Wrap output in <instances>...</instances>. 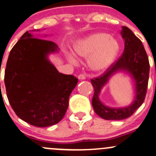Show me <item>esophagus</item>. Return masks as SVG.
I'll return each mask as SVG.
<instances>
[{
	"label": "esophagus",
	"mask_w": 156,
	"mask_h": 156,
	"mask_svg": "<svg viewBox=\"0 0 156 156\" xmlns=\"http://www.w3.org/2000/svg\"><path fill=\"white\" fill-rule=\"evenodd\" d=\"M85 76L84 74H80L78 76V79L80 80H85Z\"/></svg>",
	"instance_id": "obj_1"
}]
</instances>
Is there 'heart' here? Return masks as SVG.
I'll return each mask as SVG.
<instances>
[{"mask_svg": "<svg viewBox=\"0 0 156 156\" xmlns=\"http://www.w3.org/2000/svg\"><path fill=\"white\" fill-rule=\"evenodd\" d=\"M119 51L118 42L109 34L96 33L80 40L74 46V54L76 57L87 58L90 70L95 73L105 71L113 63ZM71 63L76 60L71 54L67 55Z\"/></svg>", "mask_w": 156, "mask_h": 156, "instance_id": "heart-1", "label": "heart"}]
</instances>
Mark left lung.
Returning a JSON list of instances; mask_svg holds the SVG:
<instances>
[{"label":"left lung","instance_id":"left-lung-1","mask_svg":"<svg viewBox=\"0 0 156 156\" xmlns=\"http://www.w3.org/2000/svg\"><path fill=\"white\" fill-rule=\"evenodd\" d=\"M120 34L125 41L123 54L101 76L91 80V83L94 87L92 99L93 109L101 118L109 120H123L133 114L143 104L149 80V60L142 41L126 26L122 27ZM120 71H125L134 79L136 94L133 104L128 107L112 108L104 105L100 101L99 95L101 89L111 76Z\"/></svg>","mask_w":156,"mask_h":156}]
</instances>
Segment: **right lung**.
Instances as JSON below:
<instances>
[{
	"instance_id": "1",
	"label": "right lung",
	"mask_w": 156,
	"mask_h": 156,
	"mask_svg": "<svg viewBox=\"0 0 156 156\" xmlns=\"http://www.w3.org/2000/svg\"><path fill=\"white\" fill-rule=\"evenodd\" d=\"M58 52L55 43L34 38L27 31L9 53L4 76L7 97L16 115L32 126L59 122L78 82L73 75L58 72L49 61V55Z\"/></svg>"
}]
</instances>
